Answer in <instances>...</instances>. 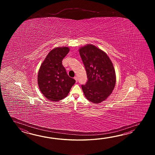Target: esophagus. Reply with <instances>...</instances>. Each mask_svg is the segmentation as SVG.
I'll use <instances>...</instances> for the list:
<instances>
[{"mask_svg":"<svg viewBox=\"0 0 155 155\" xmlns=\"http://www.w3.org/2000/svg\"><path fill=\"white\" fill-rule=\"evenodd\" d=\"M74 79L76 80V82H78V77H77V76H75V77H74Z\"/></svg>","mask_w":155,"mask_h":155,"instance_id":"34e87169","label":"esophagus"}]
</instances>
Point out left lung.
Instances as JSON below:
<instances>
[{"mask_svg":"<svg viewBox=\"0 0 155 155\" xmlns=\"http://www.w3.org/2000/svg\"><path fill=\"white\" fill-rule=\"evenodd\" d=\"M79 53L88 79L85 84L81 85L82 91L89 101L100 103L111 95L115 86L113 64L104 51L92 44L80 48Z\"/></svg>","mask_w":155,"mask_h":155,"instance_id":"left-lung-1","label":"left lung"}]
</instances>
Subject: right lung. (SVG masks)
Listing matches in <instances>:
<instances>
[{
	"mask_svg": "<svg viewBox=\"0 0 155 155\" xmlns=\"http://www.w3.org/2000/svg\"><path fill=\"white\" fill-rule=\"evenodd\" d=\"M68 47H58L47 55L40 68L38 83L43 95L52 101H58L68 96L75 80L70 78L62 64L69 51Z\"/></svg>",
	"mask_w": 155,
	"mask_h": 155,
	"instance_id": "add662e5",
	"label": "right lung"
}]
</instances>
